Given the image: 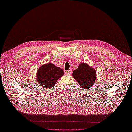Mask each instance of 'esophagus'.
<instances>
[{
    "instance_id": "34e87169",
    "label": "esophagus",
    "mask_w": 132,
    "mask_h": 132,
    "mask_svg": "<svg viewBox=\"0 0 132 132\" xmlns=\"http://www.w3.org/2000/svg\"><path fill=\"white\" fill-rule=\"evenodd\" d=\"M65 72L66 74L70 75V74H71V70H68V71H66Z\"/></svg>"
}]
</instances>
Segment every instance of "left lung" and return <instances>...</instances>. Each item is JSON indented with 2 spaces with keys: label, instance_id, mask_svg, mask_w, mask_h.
I'll list each match as a JSON object with an SVG mask.
<instances>
[{
  "label": "left lung",
  "instance_id": "8db88e82",
  "mask_svg": "<svg viewBox=\"0 0 132 132\" xmlns=\"http://www.w3.org/2000/svg\"><path fill=\"white\" fill-rule=\"evenodd\" d=\"M72 76L83 89H89L95 84L96 72L94 68L86 63H81L73 71Z\"/></svg>",
  "mask_w": 132,
  "mask_h": 132
}]
</instances>
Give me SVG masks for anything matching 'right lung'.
I'll use <instances>...</instances> for the list:
<instances>
[{"instance_id": "1", "label": "right lung", "mask_w": 132, "mask_h": 132, "mask_svg": "<svg viewBox=\"0 0 132 132\" xmlns=\"http://www.w3.org/2000/svg\"><path fill=\"white\" fill-rule=\"evenodd\" d=\"M64 74L62 69L52 63H47L39 68L37 72V79L40 86L49 88L54 86L57 80Z\"/></svg>"}]
</instances>
